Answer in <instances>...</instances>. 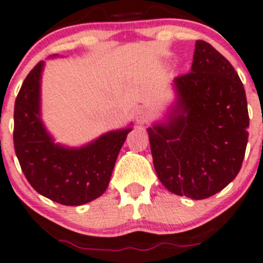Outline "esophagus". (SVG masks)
Returning <instances> with one entry per match:
<instances>
[{
	"label": "esophagus",
	"instance_id": "obj_1",
	"mask_svg": "<svg viewBox=\"0 0 263 263\" xmlns=\"http://www.w3.org/2000/svg\"><path fill=\"white\" fill-rule=\"evenodd\" d=\"M135 117H136V120L137 123L140 124H144L145 122H148L149 119V112L146 111L145 109H139L136 111V114H135Z\"/></svg>",
	"mask_w": 263,
	"mask_h": 263
}]
</instances>
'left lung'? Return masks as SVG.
<instances>
[{
    "instance_id": "8db88e82",
    "label": "left lung",
    "mask_w": 263,
    "mask_h": 263,
    "mask_svg": "<svg viewBox=\"0 0 263 263\" xmlns=\"http://www.w3.org/2000/svg\"><path fill=\"white\" fill-rule=\"evenodd\" d=\"M175 107L149 127L156 173L170 192L192 200L215 195L241 168L249 114L232 65L209 43L196 41L191 72L176 76Z\"/></svg>"
}]
</instances>
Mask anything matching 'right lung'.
Returning <instances> with one entry per match:
<instances>
[{"label": "right lung", "instance_id": "add662e5", "mask_svg": "<svg viewBox=\"0 0 263 263\" xmlns=\"http://www.w3.org/2000/svg\"><path fill=\"white\" fill-rule=\"evenodd\" d=\"M44 62L27 75L14 107V149L33 190L67 206L90 202L109 185L120 148L132 128L107 132L82 148L54 143L40 117Z\"/></svg>", "mask_w": 263, "mask_h": 263}]
</instances>
